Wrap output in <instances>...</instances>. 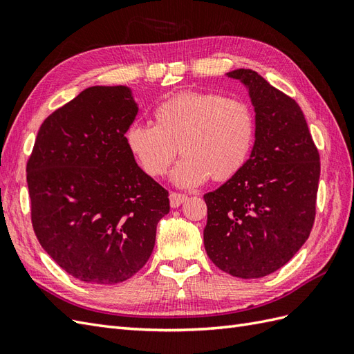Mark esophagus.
Here are the masks:
<instances>
[{"label": "esophagus", "instance_id": "34e87169", "mask_svg": "<svg viewBox=\"0 0 354 354\" xmlns=\"http://www.w3.org/2000/svg\"><path fill=\"white\" fill-rule=\"evenodd\" d=\"M170 206L171 207H178L183 205L187 201V194H180V193H170Z\"/></svg>", "mask_w": 354, "mask_h": 354}]
</instances>
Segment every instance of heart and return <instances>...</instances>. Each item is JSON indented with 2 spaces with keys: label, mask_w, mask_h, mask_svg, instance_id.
Here are the masks:
<instances>
[{
  "label": "heart",
  "mask_w": 354,
  "mask_h": 354,
  "mask_svg": "<svg viewBox=\"0 0 354 354\" xmlns=\"http://www.w3.org/2000/svg\"><path fill=\"white\" fill-rule=\"evenodd\" d=\"M153 118L156 125L136 122L127 130V147L151 178L166 175L179 149L184 157L174 183L180 187L236 176L256 139L254 112L238 97L188 91L162 102Z\"/></svg>",
  "instance_id": "b5f03b06"
}]
</instances>
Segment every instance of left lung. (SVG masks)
I'll return each instance as SVG.
<instances>
[{
    "label": "left lung",
    "mask_w": 354,
    "mask_h": 354,
    "mask_svg": "<svg viewBox=\"0 0 354 354\" xmlns=\"http://www.w3.org/2000/svg\"><path fill=\"white\" fill-rule=\"evenodd\" d=\"M248 88L256 140L245 166L203 196L206 254L238 278L283 268L308 239L315 218L320 156L301 107L257 71H229Z\"/></svg>",
    "instance_id": "1"
}]
</instances>
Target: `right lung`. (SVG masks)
<instances>
[{"label":"right lung","mask_w":354,"mask_h":354,"mask_svg":"<svg viewBox=\"0 0 354 354\" xmlns=\"http://www.w3.org/2000/svg\"><path fill=\"white\" fill-rule=\"evenodd\" d=\"M138 111L130 88H86L44 120L26 162L35 236L84 283L118 284L139 272L170 209L167 189L127 147Z\"/></svg>","instance_id":"1"}]
</instances>
